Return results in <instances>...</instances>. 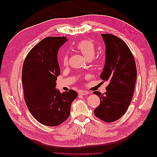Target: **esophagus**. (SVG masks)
<instances>
[{"label": "esophagus", "instance_id": "1", "mask_svg": "<svg viewBox=\"0 0 157 157\" xmlns=\"http://www.w3.org/2000/svg\"><path fill=\"white\" fill-rule=\"evenodd\" d=\"M90 93L87 91H85V90H80V91L79 92V94L80 95H83V96H84V95H87V94H89Z\"/></svg>", "mask_w": 157, "mask_h": 157}]
</instances>
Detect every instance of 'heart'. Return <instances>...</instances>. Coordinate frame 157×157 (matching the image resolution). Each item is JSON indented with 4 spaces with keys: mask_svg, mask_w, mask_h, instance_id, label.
<instances>
[{
    "mask_svg": "<svg viewBox=\"0 0 157 157\" xmlns=\"http://www.w3.org/2000/svg\"><path fill=\"white\" fill-rule=\"evenodd\" d=\"M76 48L81 53L86 59L91 60L96 54V47L94 42L89 40H83L76 45ZM63 65H67L68 63V55L65 54L62 58Z\"/></svg>",
    "mask_w": 157,
    "mask_h": 157,
    "instance_id": "1",
    "label": "heart"
}]
</instances>
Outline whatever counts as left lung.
Instances as JSON below:
<instances>
[{
  "label": "left lung",
  "mask_w": 157,
  "mask_h": 157,
  "mask_svg": "<svg viewBox=\"0 0 157 157\" xmlns=\"http://www.w3.org/2000/svg\"><path fill=\"white\" fill-rule=\"evenodd\" d=\"M101 35L105 45V63L100 78L109 84L104 94L94 92L100 99L94 115L103 121L112 122L119 119L130 105L137 70L134 56L124 41L111 34Z\"/></svg>",
  "instance_id": "left-lung-1"
}]
</instances>
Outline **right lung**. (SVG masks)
<instances>
[{"label": "right lung", "mask_w": 157, "mask_h": 157, "mask_svg": "<svg viewBox=\"0 0 157 157\" xmlns=\"http://www.w3.org/2000/svg\"><path fill=\"white\" fill-rule=\"evenodd\" d=\"M66 41L64 36L45 38L31 49L23 65L21 80L28 109L37 121L48 126L67 120L71 103L78 96L73 90L61 93L56 88L60 75L58 53Z\"/></svg>", "instance_id": "1"}]
</instances>
